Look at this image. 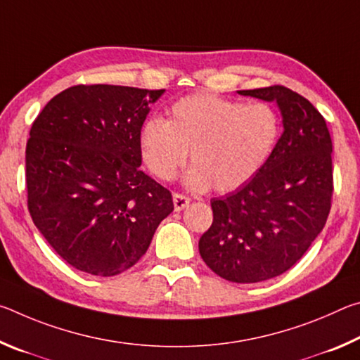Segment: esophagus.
I'll return each mask as SVG.
<instances>
[{
  "mask_svg": "<svg viewBox=\"0 0 360 360\" xmlns=\"http://www.w3.org/2000/svg\"><path fill=\"white\" fill-rule=\"evenodd\" d=\"M173 203H174L176 211H182L188 203H191V198L186 197V195H182V193H174L173 195Z\"/></svg>",
  "mask_w": 360,
  "mask_h": 360,
  "instance_id": "34e87169",
  "label": "esophagus"
}]
</instances>
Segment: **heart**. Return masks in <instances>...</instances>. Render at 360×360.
Segmentation results:
<instances>
[{
	"label": "heart",
	"instance_id": "b5f03b06",
	"mask_svg": "<svg viewBox=\"0 0 360 360\" xmlns=\"http://www.w3.org/2000/svg\"><path fill=\"white\" fill-rule=\"evenodd\" d=\"M279 130L276 111L265 103L245 105L203 92L176 101L168 120L149 119L139 141L146 165L158 179L172 181L191 152L187 187L231 192L266 162Z\"/></svg>",
	"mask_w": 360,
	"mask_h": 360
}]
</instances>
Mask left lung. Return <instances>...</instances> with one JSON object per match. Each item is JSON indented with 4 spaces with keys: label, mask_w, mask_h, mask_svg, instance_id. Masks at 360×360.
<instances>
[{
    "label": "left lung",
    "mask_w": 360,
    "mask_h": 360,
    "mask_svg": "<svg viewBox=\"0 0 360 360\" xmlns=\"http://www.w3.org/2000/svg\"><path fill=\"white\" fill-rule=\"evenodd\" d=\"M276 101L284 131L251 181L212 198V224L198 241L212 271L238 284L283 275L324 229L333 193L332 138L321 112L284 85L238 90Z\"/></svg>",
    "instance_id": "8db88e82"
}]
</instances>
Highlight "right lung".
Listing matches in <instances>:
<instances>
[{"mask_svg":"<svg viewBox=\"0 0 360 360\" xmlns=\"http://www.w3.org/2000/svg\"><path fill=\"white\" fill-rule=\"evenodd\" d=\"M165 90L72 85L34 119L25 150L28 211L76 270L115 276L148 251L174 210L141 172V127Z\"/></svg>","mask_w":360,"mask_h":360,"instance_id":"1","label":"right lung"}]
</instances>
